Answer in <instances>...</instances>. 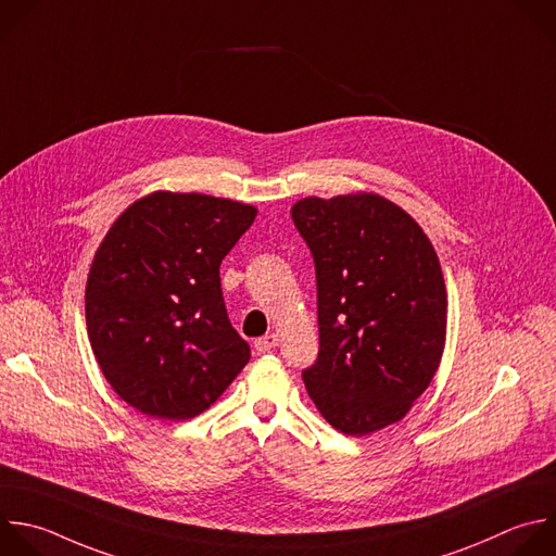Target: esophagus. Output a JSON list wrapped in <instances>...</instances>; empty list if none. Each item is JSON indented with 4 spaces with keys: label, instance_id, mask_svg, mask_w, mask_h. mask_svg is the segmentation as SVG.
Segmentation results:
<instances>
[{
    "label": "esophagus",
    "instance_id": "34e87169",
    "mask_svg": "<svg viewBox=\"0 0 556 556\" xmlns=\"http://www.w3.org/2000/svg\"><path fill=\"white\" fill-rule=\"evenodd\" d=\"M277 344H279V336H277V333H266V336H262V338L255 340V349H257L260 353L273 351Z\"/></svg>",
    "mask_w": 556,
    "mask_h": 556
}]
</instances>
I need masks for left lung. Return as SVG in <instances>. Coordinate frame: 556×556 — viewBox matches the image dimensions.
Returning a JSON list of instances; mask_svg holds the SVG:
<instances>
[{"mask_svg": "<svg viewBox=\"0 0 556 556\" xmlns=\"http://www.w3.org/2000/svg\"><path fill=\"white\" fill-rule=\"evenodd\" d=\"M290 214L318 288L320 349L303 371L307 395L349 437L397 424L445 349L447 290L430 238L374 192L307 197Z\"/></svg>", "mask_w": 556, "mask_h": 556, "instance_id": "1", "label": "left lung"}]
</instances>
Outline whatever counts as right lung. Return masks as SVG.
Returning a JSON list of instances; mask_svg holds the SVG:
<instances>
[{
    "label": "right lung",
    "instance_id": "obj_1",
    "mask_svg": "<svg viewBox=\"0 0 556 556\" xmlns=\"http://www.w3.org/2000/svg\"><path fill=\"white\" fill-rule=\"evenodd\" d=\"M257 210L207 194L152 192L100 242L85 288L87 333L113 391L154 419L205 413L251 357L231 327L220 264Z\"/></svg>",
    "mask_w": 556,
    "mask_h": 556
}]
</instances>
